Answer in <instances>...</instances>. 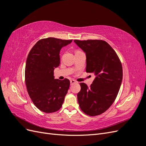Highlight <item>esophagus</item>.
<instances>
[{
	"label": "esophagus",
	"instance_id": "esophagus-1",
	"mask_svg": "<svg viewBox=\"0 0 146 146\" xmlns=\"http://www.w3.org/2000/svg\"><path fill=\"white\" fill-rule=\"evenodd\" d=\"M70 85H73V84L77 83V82H76V80H71L70 81Z\"/></svg>",
	"mask_w": 146,
	"mask_h": 146
}]
</instances>
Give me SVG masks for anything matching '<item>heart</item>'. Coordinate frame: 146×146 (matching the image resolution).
Masks as SVG:
<instances>
[{
  "label": "heart",
  "mask_w": 146,
  "mask_h": 146,
  "mask_svg": "<svg viewBox=\"0 0 146 146\" xmlns=\"http://www.w3.org/2000/svg\"><path fill=\"white\" fill-rule=\"evenodd\" d=\"M78 51H79V50H76V52H78Z\"/></svg>",
  "instance_id": "heart-1"
}]
</instances>
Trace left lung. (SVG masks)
I'll use <instances>...</instances> for the list:
<instances>
[{"mask_svg":"<svg viewBox=\"0 0 146 146\" xmlns=\"http://www.w3.org/2000/svg\"><path fill=\"white\" fill-rule=\"evenodd\" d=\"M85 52L86 72L94 74L90 87L80 83L77 99L82 111L90 116H98L111 107L121 85L122 66L116 52L110 44L100 39L74 40Z\"/></svg>","mask_w":146,"mask_h":146,"instance_id":"obj_1","label":"left lung"}]
</instances>
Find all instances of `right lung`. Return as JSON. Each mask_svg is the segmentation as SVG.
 I'll return each mask as SVG.
<instances>
[{"instance_id":"obj_1","label":"right lung","mask_w":146,"mask_h":146,"mask_svg":"<svg viewBox=\"0 0 146 146\" xmlns=\"http://www.w3.org/2000/svg\"><path fill=\"white\" fill-rule=\"evenodd\" d=\"M72 41L55 38L39 40L30 50L26 61L25 82L33 103L41 111L59 110L70 86L67 78L55 79L54 70L60 63L61 48Z\"/></svg>"}]
</instances>
